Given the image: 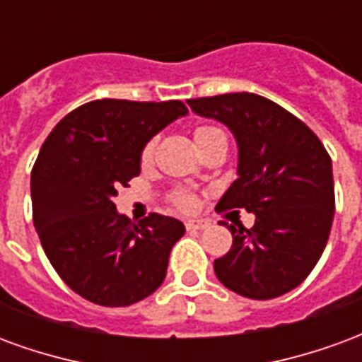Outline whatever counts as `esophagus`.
<instances>
[{
    "label": "esophagus",
    "instance_id": "esophagus-1",
    "mask_svg": "<svg viewBox=\"0 0 362 362\" xmlns=\"http://www.w3.org/2000/svg\"><path fill=\"white\" fill-rule=\"evenodd\" d=\"M207 227H209L207 221H188V223H186V228H188V230H204V228Z\"/></svg>",
    "mask_w": 362,
    "mask_h": 362
}]
</instances>
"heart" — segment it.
Instances as JSON below:
<instances>
[{"label":"heart","mask_w":362,"mask_h":362,"mask_svg":"<svg viewBox=\"0 0 362 362\" xmlns=\"http://www.w3.org/2000/svg\"><path fill=\"white\" fill-rule=\"evenodd\" d=\"M217 137H225V134L221 132L219 127H213V126H199L194 132V139H196L197 149L199 147H204L205 143L213 141V139H217ZM153 151H155V141L151 139V141L145 143V147L141 151V160L143 163H147L153 157ZM174 204L182 207V209H192L194 207V197L189 196L188 192H176L174 194Z\"/></svg>","instance_id":"1"}]
</instances>
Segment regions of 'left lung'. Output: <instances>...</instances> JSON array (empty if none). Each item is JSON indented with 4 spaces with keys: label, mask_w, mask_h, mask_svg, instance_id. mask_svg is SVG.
I'll use <instances>...</instances> for the list:
<instances>
[{
    "label": "left lung",
    "mask_w": 362,
    "mask_h": 362,
    "mask_svg": "<svg viewBox=\"0 0 362 362\" xmlns=\"http://www.w3.org/2000/svg\"><path fill=\"white\" fill-rule=\"evenodd\" d=\"M188 104L225 124L238 145V178L217 207L256 215L252 228L221 223L233 233V246L215 259V275L248 298L285 295L326 248L335 211L332 158L310 127L266 96L228 93Z\"/></svg>",
    "instance_id": "8db88e82"
}]
</instances>
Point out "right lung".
<instances>
[{
    "mask_svg": "<svg viewBox=\"0 0 362 362\" xmlns=\"http://www.w3.org/2000/svg\"><path fill=\"white\" fill-rule=\"evenodd\" d=\"M186 114L180 100L103 98L69 112L42 143L30 173L35 228L64 283L90 303L129 306L163 285L186 228L158 213L132 223L112 199L141 173L145 143Z\"/></svg>",
    "mask_w": 362,
    "mask_h": 362,
    "instance_id": "add662e5",
    "label": "right lung"
}]
</instances>
